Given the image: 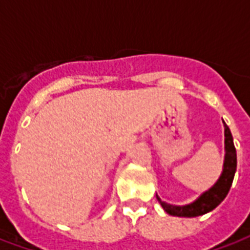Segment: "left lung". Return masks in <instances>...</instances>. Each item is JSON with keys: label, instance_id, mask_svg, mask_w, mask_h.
Instances as JSON below:
<instances>
[{"label": "left lung", "instance_id": "8db88e82", "mask_svg": "<svg viewBox=\"0 0 250 250\" xmlns=\"http://www.w3.org/2000/svg\"><path fill=\"white\" fill-rule=\"evenodd\" d=\"M224 134H225V158H224V167L221 173L220 178L217 179L213 186L208 188L206 191L199 195L198 198L194 199L193 202L188 205H171L165 202L157 195L158 202L161 204L163 210L170 215L175 217H198V215L206 214L213 209H215L218 205L225 199V197L230 190L233 184V178L237 170V154L233 143V136L229 130V127L224 122Z\"/></svg>", "mask_w": 250, "mask_h": 250}]
</instances>
